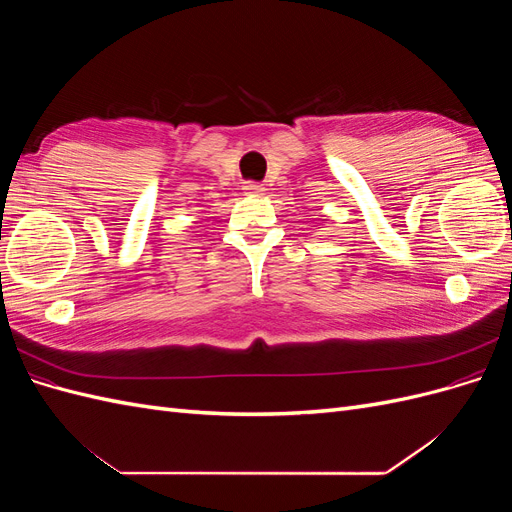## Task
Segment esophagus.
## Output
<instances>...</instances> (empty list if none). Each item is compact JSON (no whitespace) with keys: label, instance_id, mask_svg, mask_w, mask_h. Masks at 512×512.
Segmentation results:
<instances>
[{"label":"esophagus","instance_id":"obj_1","mask_svg":"<svg viewBox=\"0 0 512 512\" xmlns=\"http://www.w3.org/2000/svg\"><path fill=\"white\" fill-rule=\"evenodd\" d=\"M243 190H245V194H250V196H260L262 192H265V188H262L260 183H254V181H247L243 185Z\"/></svg>","mask_w":512,"mask_h":512}]
</instances>
